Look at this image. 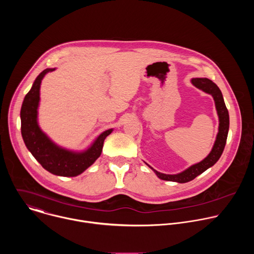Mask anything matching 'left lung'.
<instances>
[{"label":"left lung","mask_w":254,"mask_h":254,"mask_svg":"<svg viewBox=\"0 0 254 254\" xmlns=\"http://www.w3.org/2000/svg\"><path fill=\"white\" fill-rule=\"evenodd\" d=\"M191 82L197 88L213 96L217 115H218V118H219L218 133H217L216 140L214 142V146L210 154L203 161L189 167L187 170L183 171L182 173H179L176 175L163 174L154 170L151 166L147 164L160 179L165 181H173V182H178V183L190 182V181L194 180L197 176L205 172L207 169L212 167L217 161L219 160L226 144V139H227L228 130H229V114L226 108L221 90L212 80L208 78H192Z\"/></svg>","instance_id":"8db88e82"}]
</instances>
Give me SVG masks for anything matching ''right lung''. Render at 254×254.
<instances>
[{
  "label": "right lung",
  "instance_id": "1",
  "mask_svg": "<svg viewBox=\"0 0 254 254\" xmlns=\"http://www.w3.org/2000/svg\"><path fill=\"white\" fill-rule=\"evenodd\" d=\"M53 70L55 68L43 70L26 94L20 114L21 132L27 149L45 170L57 176L75 177L83 173L99 158L105 137L114 129L110 128L100 133L87 150L80 153L63 149L53 142L42 131L37 121L41 81L48 72Z\"/></svg>",
  "mask_w": 254,
  "mask_h": 254
}]
</instances>
